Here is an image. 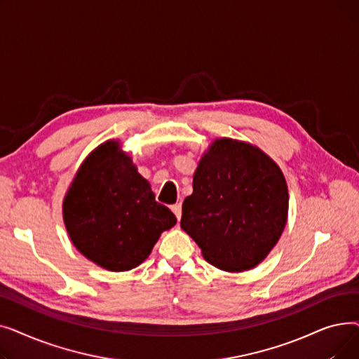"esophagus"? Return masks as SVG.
<instances>
[{
    "label": "esophagus",
    "instance_id": "34e87169",
    "mask_svg": "<svg viewBox=\"0 0 359 359\" xmlns=\"http://www.w3.org/2000/svg\"><path fill=\"white\" fill-rule=\"evenodd\" d=\"M172 211H173V214L176 215L177 221H180V218H182V203H175V205H172Z\"/></svg>",
    "mask_w": 359,
    "mask_h": 359
}]
</instances>
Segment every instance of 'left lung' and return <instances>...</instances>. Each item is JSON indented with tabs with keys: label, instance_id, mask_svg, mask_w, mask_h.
Instances as JSON below:
<instances>
[{
	"label": "left lung",
	"instance_id": "1",
	"mask_svg": "<svg viewBox=\"0 0 359 359\" xmlns=\"http://www.w3.org/2000/svg\"><path fill=\"white\" fill-rule=\"evenodd\" d=\"M288 189L279 167L253 145L217 140L182 206V229L205 260L229 272L255 268L284 231Z\"/></svg>",
	"mask_w": 359,
	"mask_h": 359
}]
</instances>
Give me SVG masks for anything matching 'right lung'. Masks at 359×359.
Here are the masks:
<instances>
[{
	"mask_svg": "<svg viewBox=\"0 0 359 359\" xmlns=\"http://www.w3.org/2000/svg\"><path fill=\"white\" fill-rule=\"evenodd\" d=\"M64 221L74 246L87 259L123 272L147 259L176 217L156 201L118 142L109 141L79 170L64 201Z\"/></svg>",
	"mask_w": 359,
	"mask_h": 359,
	"instance_id": "right-lung-1",
	"label": "right lung"
}]
</instances>
